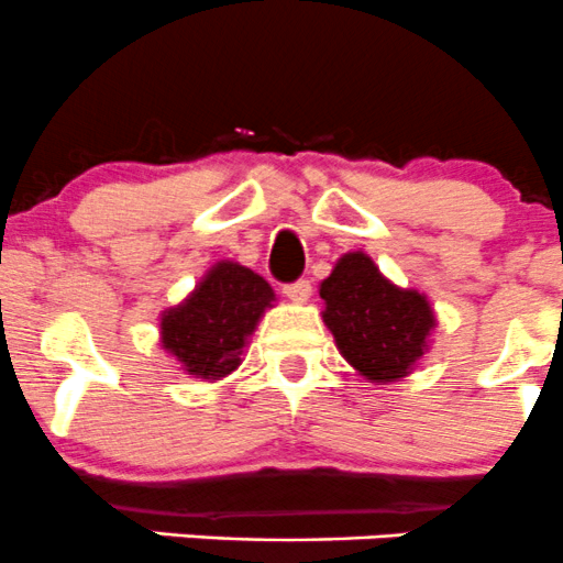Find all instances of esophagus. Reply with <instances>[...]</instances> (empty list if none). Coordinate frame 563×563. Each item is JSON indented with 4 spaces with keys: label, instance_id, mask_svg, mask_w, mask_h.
<instances>
[{
    "label": "esophagus",
    "instance_id": "esophagus-1",
    "mask_svg": "<svg viewBox=\"0 0 563 563\" xmlns=\"http://www.w3.org/2000/svg\"><path fill=\"white\" fill-rule=\"evenodd\" d=\"M283 294H286V297L291 299V302L302 305V302H308V299H310V294H313V286H310V280L286 283V286H283Z\"/></svg>",
    "mask_w": 563,
    "mask_h": 563
}]
</instances>
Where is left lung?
Wrapping results in <instances>:
<instances>
[{"instance_id": "obj_1", "label": "left lung", "mask_w": 563, "mask_h": 563, "mask_svg": "<svg viewBox=\"0 0 563 563\" xmlns=\"http://www.w3.org/2000/svg\"><path fill=\"white\" fill-rule=\"evenodd\" d=\"M318 294L340 354L367 382L406 378L428 351L435 327L428 297L387 280L362 250L345 253Z\"/></svg>"}]
</instances>
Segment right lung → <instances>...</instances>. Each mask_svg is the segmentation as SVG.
I'll return each mask as SVG.
<instances>
[{"instance_id": "add662e5", "label": "right lung", "mask_w": 563, "mask_h": 563, "mask_svg": "<svg viewBox=\"0 0 563 563\" xmlns=\"http://www.w3.org/2000/svg\"><path fill=\"white\" fill-rule=\"evenodd\" d=\"M275 302L261 275L236 261H218L190 297L161 316V343L187 376L220 382L242 362V349Z\"/></svg>"}]
</instances>
